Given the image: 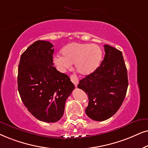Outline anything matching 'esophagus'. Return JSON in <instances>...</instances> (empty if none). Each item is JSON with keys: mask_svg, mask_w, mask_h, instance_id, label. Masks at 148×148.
Masks as SVG:
<instances>
[{"mask_svg": "<svg viewBox=\"0 0 148 148\" xmlns=\"http://www.w3.org/2000/svg\"><path fill=\"white\" fill-rule=\"evenodd\" d=\"M70 80H71V81H72L73 83H74V84L75 85V86H78V78L76 77V75H72V76H70Z\"/></svg>", "mask_w": 148, "mask_h": 148, "instance_id": "34e87169", "label": "esophagus"}]
</instances>
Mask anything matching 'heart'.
I'll return each mask as SVG.
<instances>
[{"mask_svg":"<svg viewBox=\"0 0 148 148\" xmlns=\"http://www.w3.org/2000/svg\"><path fill=\"white\" fill-rule=\"evenodd\" d=\"M62 57L54 58V63L59 68L66 70L71 64H75L78 73L89 75L94 72L101 64L103 53L97 45L72 42L67 45L61 51Z\"/></svg>","mask_w":148,"mask_h":148,"instance_id":"b5f03b06","label":"heart"}]
</instances>
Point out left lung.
<instances>
[{
    "mask_svg": "<svg viewBox=\"0 0 148 148\" xmlns=\"http://www.w3.org/2000/svg\"><path fill=\"white\" fill-rule=\"evenodd\" d=\"M105 57L92 74L80 80L78 87L88 95L86 115L96 121H106L121 108L128 88V76L123 53L104 45Z\"/></svg>",
    "mask_w": 148,
    "mask_h": 148,
    "instance_id": "1",
    "label": "left lung"
}]
</instances>
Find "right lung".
<instances>
[{
    "label": "right lung",
    "mask_w": 148,
    "mask_h": 148,
    "mask_svg": "<svg viewBox=\"0 0 148 148\" xmlns=\"http://www.w3.org/2000/svg\"><path fill=\"white\" fill-rule=\"evenodd\" d=\"M53 45L37 40L21 54L17 85L21 101L39 121L56 123L64 113L66 101L75 86L53 66Z\"/></svg>",
    "instance_id": "add662e5"
}]
</instances>
